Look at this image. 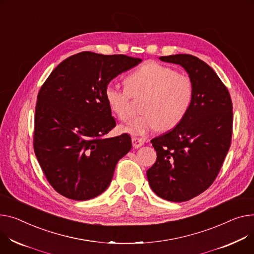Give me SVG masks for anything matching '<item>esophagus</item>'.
Wrapping results in <instances>:
<instances>
[{
	"instance_id": "obj_1",
	"label": "esophagus",
	"mask_w": 254,
	"mask_h": 254,
	"mask_svg": "<svg viewBox=\"0 0 254 254\" xmlns=\"http://www.w3.org/2000/svg\"><path fill=\"white\" fill-rule=\"evenodd\" d=\"M131 143H132L133 148L137 149V148H140L142 145H144L145 140H144V139H141V138L133 137V138H131Z\"/></svg>"
}]
</instances>
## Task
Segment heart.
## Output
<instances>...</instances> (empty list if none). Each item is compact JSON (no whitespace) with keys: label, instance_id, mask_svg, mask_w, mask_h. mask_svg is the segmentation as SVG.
I'll list each match as a JSON object with an SVG mask.
<instances>
[{"label":"heart","instance_id":"1","mask_svg":"<svg viewBox=\"0 0 254 254\" xmlns=\"http://www.w3.org/2000/svg\"><path fill=\"white\" fill-rule=\"evenodd\" d=\"M125 86L126 90H122L108 84L103 97L110 112L124 122L130 112L129 97L144 96L140 104L142 114L121 127L122 131L133 136L179 126L189 113L195 94L190 75L156 61L146 62L132 70L125 78Z\"/></svg>","mask_w":254,"mask_h":254}]
</instances>
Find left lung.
Instances as JSON below:
<instances>
[{
    "label": "left lung",
    "instance_id": "obj_1",
    "mask_svg": "<svg viewBox=\"0 0 254 254\" xmlns=\"http://www.w3.org/2000/svg\"><path fill=\"white\" fill-rule=\"evenodd\" d=\"M159 59L184 67L195 94L184 121L151 140L157 159L147 179L157 196L184 202L204 192L216 179L231 146L233 105L227 87L204 61L189 54Z\"/></svg>",
    "mask_w": 254,
    "mask_h": 254
}]
</instances>
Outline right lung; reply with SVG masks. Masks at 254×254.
I'll return each mask as SVG.
<instances>
[{
  "label": "right lung",
  "mask_w": 254,
  "mask_h": 254,
  "mask_svg": "<svg viewBox=\"0 0 254 254\" xmlns=\"http://www.w3.org/2000/svg\"><path fill=\"white\" fill-rule=\"evenodd\" d=\"M142 62L126 55L80 52L62 61L42 86L33 148L54 190L82 201L102 194L115 166L131 148L127 133L103 138L115 126L104 89Z\"/></svg>",
  "instance_id": "1"
}]
</instances>
